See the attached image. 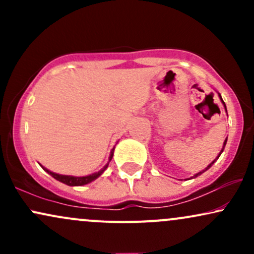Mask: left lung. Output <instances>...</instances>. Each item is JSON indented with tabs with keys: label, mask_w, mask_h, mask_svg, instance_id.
<instances>
[{
	"label": "left lung",
	"mask_w": 254,
	"mask_h": 254,
	"mask_svg": "<svg viewBox=\"0 0 254 254\" xmlns=\"http://www.w3.org/2000/svg\"><path fill=\"white\" fill-rule=\"evenodd\" d=\"M218 97H220V99H221V101H222V104H223V106H224V110H226V112H227V107H226V104H224V101L222 100V98H221V94H220V93H218ZM226 143H227V138H226V139H224L222 149H221V151H220V154H218V155H217V157H216V159H215V160H214V161H212V162H211V164L208 166V167H205V170H203V171L198 172V173H197V174H194V176H193V177L189 178V179H193V178H197L198 176H200V174H202V173H204V172H205V171H208V170H209V168H210V167H211V166H212V165H214V162H215V161H216V160L218 159V157H220V155H221V154H222V151H223V149H224V147H226Z\"/></svg>",
	"instance_id": "8db88e82"
}]
</instances>
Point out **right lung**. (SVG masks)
Here are the masks:
<instances>
[{"instance_id": "right-lung-1", "label": "right lung", "mask_w": 254, "mask_h": 254, "mask_svg": "<svg viewBox=\"0 0 254 254\" xmlns=\"http://www.w3.org/2000/svg\"><path fill=\"white\" fill-rule=\"evenodd\" d=\"M113 151H115V148H113L112 150H111V154H110V157H109V162H107L106 165L104 166L103 168H101L99 172H95V173H92L89 174V176H84V177H74V176H64V174H58V173H55V172H51L49 171L48 168L43 167V170L45 172H48L49 174H50L51 177H54L55 179L58 180V182L65 184V185L68 186H82V185H86V184H89L92 183L93 180H95L97 178H99L101 176V174L104 173L105 170H106L107 167H109V164L110 161L112 160V156H113Z\"/></svg>"}]
</instances>
